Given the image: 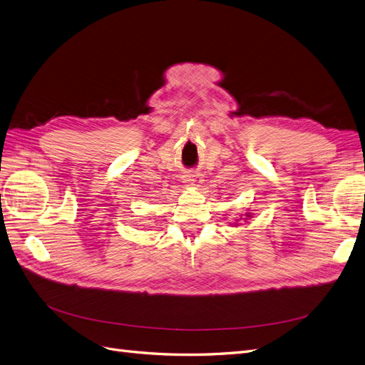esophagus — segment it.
<instances>
[{
    "label": "esophagus",
    "mask_w": 365,
    "mask_h": 365,
    "mask_svg": "<svg viewBox=\"0 0 365 365\" xmlns=\"http://www.w3.org/2000/svg\"><path fill=\"white\" fill-rule=\"evenodd\" d=\"M184 182L192 187H200L202 182V176L200 173H187L184 175Z\"/></svg>",
    "instance_id": "34e87169"
}]
</instances>
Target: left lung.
<instances>
[{
	"mask_svg": "<svg viewBox=\"0 0 365 365\" xmlns=\"http://www.w3.org/2000/svg\"><path fill=\"white\" fill-rule=\"evenodd\" d=\"M250 217H251V213H245V217H244V219L247 220V219H250Z\"/></svg>",
	"mask_w": 365,
	"mask_h": 365,
	"instance_id": "obj_1",
	"label": "left lung"
}]
</instances>
